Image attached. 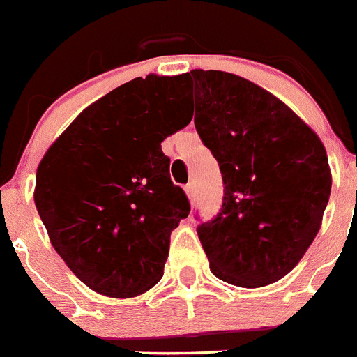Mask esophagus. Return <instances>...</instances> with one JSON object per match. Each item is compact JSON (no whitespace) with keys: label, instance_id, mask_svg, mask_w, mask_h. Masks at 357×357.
Listing matches in <instances>:
<instances>
[{"label":"esophagus","instance_id":"1","mask_svg":"<svg viewBox=\"0 0 357 357\" xmlns=\"http://www.w3.org/2000/svg\"><path fill=\"white\" fill-rule=\"evenodd\" d=\"M185 193H188L189 200H191V202L195 200V185H193V182H189V184L185 185Z\"/></svg>","mask_w":357,"mask_h":357}]
</instances>
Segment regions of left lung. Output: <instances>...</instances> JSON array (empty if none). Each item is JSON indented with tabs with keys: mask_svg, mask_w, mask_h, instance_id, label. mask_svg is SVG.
I'll return each mask as SVG.
<instances>
[{
	"mask_svg": "<svg viewBox=\"0 0 357 357\" xmlns=\"http://www.w3.org/2000/svg\"><path fill=\"white\" fill-rule=\"evenodd\" d=\"M195 127L223 178L222 211L197 229L211 272L261 288L288 275L313 243L331 195L320 137L288 105L225 71L185 75Z\"/></svg>",
	"mask_w": 357,
	"mask_h": 357,
	"instance_id": "1",
	"label": "left lung"
}]
</instances>
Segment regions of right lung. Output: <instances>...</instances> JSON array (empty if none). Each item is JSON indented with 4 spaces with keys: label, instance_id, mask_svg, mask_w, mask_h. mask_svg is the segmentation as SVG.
Here are the masks:
<instances>
[{
    "label": "right lung",
    "instance_id": "1",
    "mask_svg": "<svg viewBox=\"0 0 357 357\" xmlns=\"http://www.w3.org/2000/svg\"><path fill=\"white\" fill-rule=\"evenodd\" d=\"M188 78H134L80 112L37 168L36 207L78 279L114 298L155 286L189 200L169 178L168 135L189 125Z\"/></svg>",
    "mask_w": 357,
    "mask_h": 357
}]
</instances>
